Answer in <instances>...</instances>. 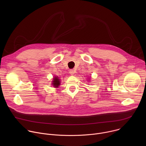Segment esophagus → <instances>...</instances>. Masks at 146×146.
I'll use <instances>...</instances> for the list:
<instances>
[{
    "label": "esophagus",
    "instance_id": "esophagus-1",
    "mask_svg": "<svg viewBox=\"0 0 146 146\" xmlns=\"http://www.w3.org/2000/svg\"><path fill=\"white\" fill-rule=\"evenodd\" d=\"M69 73L71 74V75H73L74 74V72L73 69H71L69 70Z\"/></svg>",
    "mask_w": 146,
    "mask_h": 146
}]
</instances>
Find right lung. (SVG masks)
Masks as SVG:
<instances>
[{
	"label": "right lung",
	"instance_id": "1",
	"mask_svg": "<svg viewBox=\"0 0 146 146\" xmlns=\"http://www.w3.org/2000/svg\"><path fill=\"white\" fill-rule=\"evenodd\" d=\"M60 80L59 78H58V77H55L53 78V81H52V85L54 86V87H58L60 86Z\"/></svg>",
	"mask_w": 146,
	"mask_h": 146
}]
</instances>
